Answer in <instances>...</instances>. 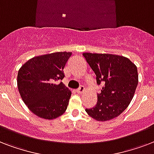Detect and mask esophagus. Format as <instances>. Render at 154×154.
<instances>
[{"label":"esophagus","mask_w":154,"mask_h":154,"mask_svg":"<svg viewBox=\"0 0 154 154\" xmlns=\"http://www.w3.org/2000/svg\"><path fill=\"white\" fill-rule=\"evenodd\" d=\"M76 91H77V94H82V93H84L85 91V88L84 86H80L79 89H77Z\"/></svg>","instance_id":"obj_1"}]
</instances>
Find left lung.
<instances>
[{
  "label": "left lung",
  "mask_w": 154,
  "mask_h": 154,
  "mask_svg": "<svg viewBox=\"0 0 154 154\" xmlns=\"http://www.w3.org/2000/svg\"><path fill=\"white\" fill-rule=\"evenodd\" d=\"M83 56L102 84L94 107L86 109L89 116L98 122L118 117L129 106L138 84L137 66L123 56L109 53H84Z\"/></svg>",
  "instance_id": "1"
}]
</instances>
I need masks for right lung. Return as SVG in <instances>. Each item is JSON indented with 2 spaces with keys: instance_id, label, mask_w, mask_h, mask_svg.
<instances>
[{
  "instance_id": "obj_1",
  "label": "right lung",
  "mask_w": 154,
  "mask_h": 154,
  "mask_svg": "<svg viewBox=\"0 0 154 154\" xmlns=\"http://www.w3.org/2000/svg\"><path fill=\"white\" fill-rule=\"evenodd\" d=\"M70 52L37 56L18 70L17 88L23 101L41 118L55 119L67 109L71 91L58 81L65 77L64 68Z\"/></svg>"
}]
</instances>
